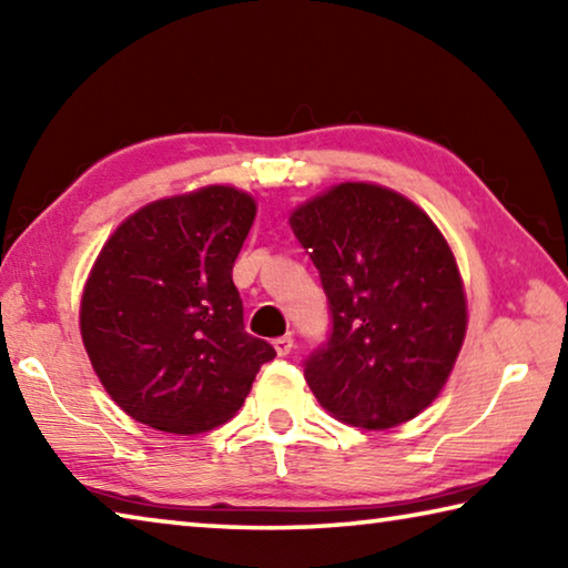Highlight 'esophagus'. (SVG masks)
<instances>
[{
  "instance_id": "obj_1",
  "label": "esophagus",
  "mask_w": 568,
  "mask_h": 568,
  "mask_svg": "<svg viewBox=\"0 0 568 568\" xmlns=\"http://www.w3.org/2000/svg\"><path fill=\"white\" fill-rule=\"evenodd\" d=\"M273 345H275V353L281 355V358H285V355H291L293 351V338L291 335H281V338L273 341Z\"/></svg>"
}]
</instances>
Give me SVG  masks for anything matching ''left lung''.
<instances>
[{
    "label": "left lung",
    "instance_id": "left-lung-1",
    "mask_svg": "<svg viewBox=\"0 0 568 568\" xmlns=\"http://www.w3.org/2000/svg\"><path fill=\"white\" fill-rule=\"evenodd\" d=\"M328 297L331 333L303 361L335 418L390 428L444 388L466 335V297L444 235L398 192L343 182L291 215Z\"/></svg>",
    "mask_w": 568,
    "mask_h": 568
}]
</instances>
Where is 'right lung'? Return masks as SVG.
I'll use <instances>...</instances> for the list:
<instances>
[{
    "label": "right lung",
    "instance_id": "add662e5",
    "mask_svg": "<svg viewBox=\"0 0 568 568\" xmlns=\"http://www.w3.org/2000/svg\"><path fill=\"white\" fill-rule=\"evenodd\" d=\"M253 220V197L210 185L138 210L102 247L82 295V341L134 420L170 434L215 428L275 358L245 331L233 283Z\"/></svg>",
    "mask_w": 568,
    "mask_h": 568
}]
</instances>
